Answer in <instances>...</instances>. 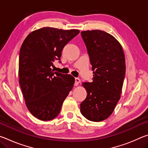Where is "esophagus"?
<instances>
[{"mask_svg": "<svg viewBox=\"0 0 148 148\" xmlns=\"http://www.w3.org/2000/svg\"><path fill=\"white\" fill-rule=\"evenodd\" d=\"M79 82H80V79L79 78H77V77H76V78H75V83H74L75 86H78Z\"/></svg>", "mask_w": 148, "mask_h": 148, "instance_id": "esophagus-1", "label": "esophagus"}]
</instances>
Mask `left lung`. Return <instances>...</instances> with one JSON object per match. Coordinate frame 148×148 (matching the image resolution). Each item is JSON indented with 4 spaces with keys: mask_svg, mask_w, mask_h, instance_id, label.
Listing matches in <instances>:
<instances>
[{
    "mask_svg": "<svg viewBox=\"0 0 148 148\" xmlns=\"http://www.w3.org/2000/svg\"><path fill=\"white\" fill-rule=\"evenodd\" d=\"M93 77L85 82L86 99L80 112L89 121H101L113 112L121 97L125 76V59L122 47L113 36L100 30L82 31Z\"/></svg>",
    "mask_w": 148,
    "mask_h": 148,
    "instance_id": "1",
    "label": "left lung"
}]
</instances>
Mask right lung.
<instances>
[{
    "label": "right lung",
    "mask_w": 148,
    "mask_h": 148,
    "mask_svg": "<svg viewBox=\"0 0 148 148\" xmlns=\"http://www.w3.org/2000/svg\"><path fill=\"white\" fill-rule=\"evenodd\" d=\"M79 33L76 29L44 27L30 33L21 45L19 84L27 108L42 121L58 116L73 87V76L54 72L51 66L55 61L61 60L64 47Z\"/></svg>",
    "instance_id": "add662e5"
}]
</instances>
